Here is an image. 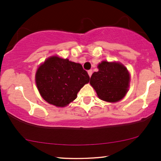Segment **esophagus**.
<instances>
[{"label":"esophagus","mask_w":161,"mask_h":161,"mask_svg":"<svg viewBox=\"0 0 161 161\" xmlns=\"http://www.w3.org/2000/svg\"><path fill=\"white\" fill-rule=\"evenodd\" d=\"M88 74H89V77H91V76H92V69L89 70V71H88Z\"/></svg>","instance_id":"34e87169"}]
</instances>
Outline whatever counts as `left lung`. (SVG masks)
Segmentation results:
<instances>
[{
    "label": "left lung",
    "instance_id": "8db88e82",
    "mask_svg": "<svg viewBox=\"0 0 161 161\" xmlns=\"http://www.w3.org/2000/svg\"><path fill=\"white\" fill-rule=\"evenodd\" d=\"M90 78V84L99 98L109 103H116L124 97L128 90L130 74L121 63L103 61L97 66Z\"/></svg>",
    "mask_w": 161,
    "mask_h": 161
}]
</instances>
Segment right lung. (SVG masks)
<instances>
[{
    "label": "right lung",
    "instance_id": "right-lung-1",
    "mask_svg": "<svg viewBox=\"0 0 161 161\" xmlns=\"http://www.w3.org/2000/svg\"><path fill=\"white\" fill-rule=\"evenodd\" d=\"M89 78L80 64L51 56L39 66L35 80L46 102L56 107H65L75 100L78 92L89 82Z\"/></svg>",
    "mask_w": 161,
    "mask_h": 161
}]
</instances>
